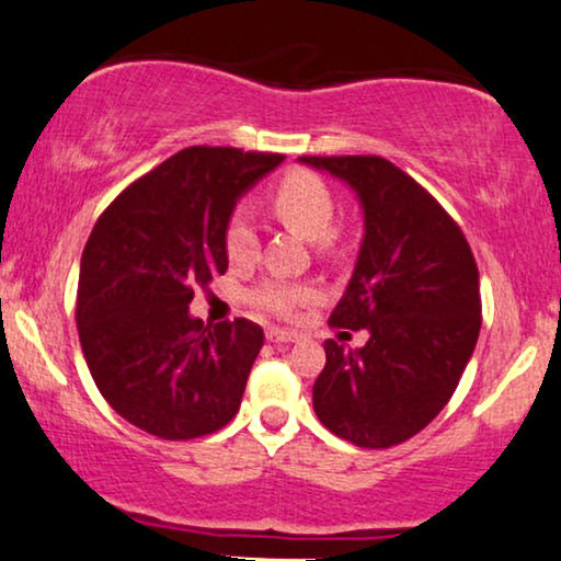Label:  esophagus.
Masks as SVG:
<instances>
[{
    "instance_id": "34e87169",
    "label": "esophagus",
    "mask_w": 561,
    "mask_h": 561,
    "mask_svg": "<svg viewBox=\"0 0 561 561\" xmlns=\"http://www.w3.org/2000/svg\"><path fill=\"white\" fill-rule=\"evenodd\" d=\"M295 330H282V328H270L266 330V341L270 343H297Z\"/></svg>"
}]
</instances>
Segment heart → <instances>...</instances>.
<instances>
[{"label":"heart","mask_w":561,"mask_h":561,"mask_svg":"<svg viewBox=\"0 0 561 561\" xmlns=\"http://www.w3.org/2000/svg\"><path fill=\"white\" fill-rule=\"evenodd\" d=\"M270 208L284 226L305 236L307 241H318L320 249L333 247L335 231V198L328 183L314 172L295 170L284 175L270 191ZM224 249L231 266L247 270L259 259V231L249 210H233L224 231ZM318 289L307 282L266 279L249 291V302L256 310L287 318L307 302H312Z\"/></svg>","instance_id":"heart-1"}]
</instances>
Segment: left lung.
Here are the masks:
<instances>
[{
  "instance_id": "1",
  "label": "left lung",
  "mask_w": 561,
  "mask_h": 561,
  "mask_svg": "<svg viewBox=\"0 0 561 561\" xmlns=\"http://www.w3.org/2000/svg\"><path fill=\"white\" fill-rule=\"evenodd\" d=\"M299 162L348 185L363 213L356 266L330 325L366 330L368 341H325L314 414L358 447L399 445L445 409L476 351V259L445 208L383 157Z\"/></svg>"
}]
</instances>
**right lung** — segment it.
Instances as JSON below:
<instances>
[{
  "label": "right lung",
  "mask_w": 561,
  "mask_h": 561,
  "mask_svg": "<svg viewBox=\"0 0 561 561\" xmlns=\"http://www.w3.org/2000/svg\"><path fill=\"white\" fill-rule=\"evenodd\" d=\"M284 154L187 147L131 183L93 226L78 337L101 397L134 427L193 439L226 427L264 345L254 322L203 325L195 287L228 270V218Z\"/></svg>",
  "instance_id": "add662e5"
}]
</instances>
